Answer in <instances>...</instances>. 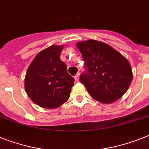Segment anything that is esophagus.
I'll return each instance as SVG.
<instances>
[{
    "label": "esophagus",
    "instance_id": "1",
    "mask_svg": "<svg viewBox=\"0 0 149 149\" xmlns=\"http://www.w3.org/2000/svg\"><path fill=\"white\" fill-rule=\"evenodd\" d=\"M74 79H75V80L77 81H77H79V72L77 73V75H76V76H75Z\"/></svg>",
    "mask_w": 149,
    "mask_h": 149
}]
</instances>
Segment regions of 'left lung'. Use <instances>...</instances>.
I'll return each mask as SVG.
<instances>
[{"label":"left lung","mask_w":149,"mask_h":149,"mask_svg":"<svg viewBox=\"0 0 149 149\" xmlns=\"http://www.w3.org/2000/svg\"><path fill=\"white\" fill-rule=\"evenodd\" d=\"M86 72L79 81L91 97L104 104L119 99L128 89L132 79L130 64L117 51L95 40L78 42Z\"/></svg>","instance_id":"1"}]
</instances>
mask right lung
<instances>
[{"mask_svg": "<svg viewBox=\"0 0 149 149\" xmlns=\"http://www.w3.org/2000/svg\"><path fill=\"white\" fill-rule=\"evenodd\" d=\"M63 46L51 45L36 56L25 78L26 93L32 102L47 109L57 108L70 98L74 79L60 58Z\"/></svg>", "mask_w": 149, "mask_h": 149, "instance_id": "add662e5", "label": "right lung"}]
</instances>
